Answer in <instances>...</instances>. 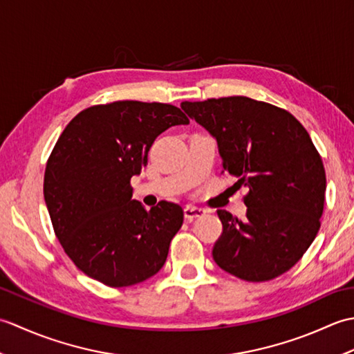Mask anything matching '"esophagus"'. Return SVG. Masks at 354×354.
<instances>
[{"label": "esophagus", "mask_w": 354, "mask_h": 354, "mask_svg": "<svg viewBox=\"0 0 354 354\" xmlns=\"http://www.w3.org/2000/svg\"><path fill=\"white\" fill-rule=\"evenodd\" d=\"M205 213H207V209L199 208V207H194V205H187L184 208V216H185V219L189 221V222L194 221V219H196V217L204 216Z\"/></svg>", "instance_id": "34e87169"}]
</instances>
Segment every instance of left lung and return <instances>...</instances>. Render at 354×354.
<instances>
[{
  "label": "left lung",
  "instance_id": "left-lung-1",
  "mask_svg": "<svg viewBox=\"0 0 354 354\" xmlns=\"http://www.w3.org/2000/svg\"><path fill=\"white\" fill-rule=\"evenodd\" d=\"M181 108L216 138L236 189L248 190L245 221L217 209V266L252 283L288 272L317 237L324 209L326 170L310 135L290 112L243 95Z\"/></svg>",
  "mask_w": 354,
  "mask_h": 354
}]
</instances>
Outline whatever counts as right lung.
I'll list each match as a JSON object with an SVG mask.
<instances>
[{"label": "right lung", "mask_w": 354, "mask_h": 354, "mask_svg": "<svg viewBox=\"0 0 354 354\" xmlns=\"http://www.w3.org/2000/svg\"><path fill=\"white\" fill-rule=\"evenodd\" d=\"M189 123L173 104L122 100L86 108L66 124L45 167L44 198L82 272L126 288L164 266L184 212L167 201L147 212L132 199L131 178L147 165L158 135Z\"/></svg>", "instance_id": "right-lung-1"}]
</instances>
